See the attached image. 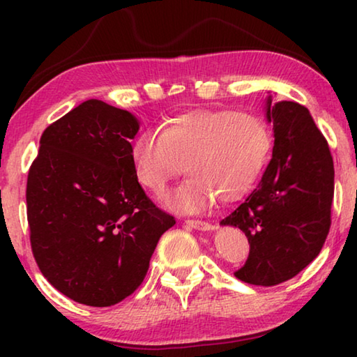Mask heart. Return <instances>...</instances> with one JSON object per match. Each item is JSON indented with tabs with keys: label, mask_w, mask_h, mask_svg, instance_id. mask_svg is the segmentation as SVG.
<instances>
[{
	"label": "heart",
	"mask_w": 357,
	"mask_h": 357,
	"mask_svg": "<svg viewBox=\"0 0 357 357\" xmlns=\"http://www.w3.org/2000/svg\"><path fill=\"white\" fill-rule=\"evenodd\" d=\"M245 160H250V153L244 146L231 138H223L217 142L213 151L203 157L197 168L198 184L204 189L213 190L217 173L230 165L222 181V192H233L244 187L252 176L250 165ZM183 198H179V206H183Z\"/></svg>",
	"instance_id": "heart-1"
}]
</instances>
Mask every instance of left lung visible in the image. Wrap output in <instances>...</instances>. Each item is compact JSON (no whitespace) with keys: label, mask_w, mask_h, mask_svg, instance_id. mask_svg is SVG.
<instances>
[{"label":"left lung","mask_w":357,"mask_h":357,"mask_svg":"<svg viewBox=\"0 0 357 357\" xmlns=\"http://www.w3.org/2000/svg\"><path fill=\"white\" fill-rule=\"evenodd\" d=\"M134 114L86 100L48 126L26 181L36 263L78 304L110 307L142 285L162 234L176 220L138 184Z\"/></svg>","instance_id":"1"}]
</instances>
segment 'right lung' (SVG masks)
<instances>
[{
  "label": "right lung",
  "instance_id": "right-lung-1",
  "mask_svg": "<svg viewBox=\"0 0 357 357\" xmlns=\"http://www.w3.org/2000/svg\"><path fill=\"white\" fill-rule=\"evenodd\" d=\"M273 124V159L261 183L222 225L241 228L250 250L234 273L252 285L274 287L298 275L321 252L331 228L334 164L328 140L296 102L264 100Z\"/></svg>",
  "mask_w": 357,
  "mask_h": 357
}]
</instances>
